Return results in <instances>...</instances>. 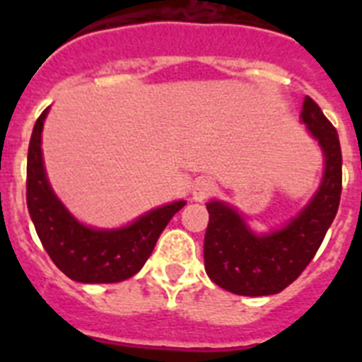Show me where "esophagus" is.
<instances>
[{
	"label": "esophagus",
	"mask_w": 362,
	"mask_h": 362,
	"mask_svg": "<svg viewBox=\"0 0 362 362\" xmlns=\"http://www.w3.org/2000/svg\"><path fill=\"white\" fill-rule=\"evenodd\" d=\"M214 192H216V185H214V181H210V179H199V181L196 183V187H194L192 196H194V199L201 203V201H206L209 197H212Z\"/></svg>",
	"instance_id": "34e87169"
}]
</instances>
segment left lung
Segmentation results:
<instances>
[{"label":"left lung","mask_w":362,"mask_h":362,"mask_svg":"<svg viewBox=\"0 0 362 362\" xmlns=\"http://www.w3.org/2000/svg\"><path fill=\"white\" fill-rule=\"evenodd\" d=\"M300 117L321 145L326 168L321 188L296 219L277 232L255 235L235 210L219 201L206 203L210 219L204 233V270L217 286L238 296H272L292 284L317 254L337 214L343 190L337 130L308 95Z\"/></svg>","instance_id":"1"}]
</instances>
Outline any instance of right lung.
<instances>
[{"mask_svg":"<svg viewBox=\"0 0 362 362\" xmlns=\"http://www.w3.org/2000/svg\"><path fill=\"white\" fill-rule=\"evenodd\" d=\"M49 108L41 112L27 159V206L37 238L59 270L79 283H119L136 276L152 254L159 235L185 201L166 204L119 230H94L74 219L54 196L41 158V130Z\"/></svg>","mask_w":362,"mask_h":362,"instance_id":"right-lung-1","label":"right lung"}]
</instances>
